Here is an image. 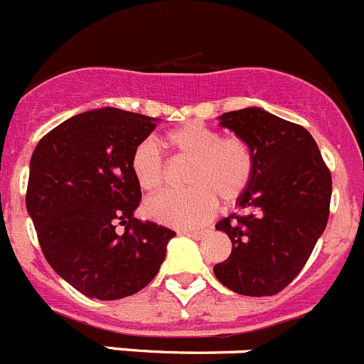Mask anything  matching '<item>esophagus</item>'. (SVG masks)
Instances as JSON below:
<instances>
[{
	"instance_id": "obj_1",
	"label": "esophagus",
	"mask_w": 364,
	"mask_h": 364,
	"mask_svg": "<svg viewBox=\"0 0 364 364\" xmlns=\"http://www.w3.org/2000/svg\"><path fill=\"white\" fill-rule=\"evenodd\" d=\"M183 232L188 236H192V238H196V240H203L204 236H206V231H192V229H190V231H183Z\"/></svg>"
}]
</instances>
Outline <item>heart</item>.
Returning a JSON list of instances; mask_svg holds the SVG:
<instances>
[{"label": "heart", "instance_id": "obj_1", "mask_svg": "<svg viewBox=\"0 0 364 364\" xmlns=\"http://www.w3.org/2000/svg\"><path fill=\"white\" fill-rule=\"evenodd\" d=\"M178 158L190 160L185 171L188 188L171 190L146 200L147 217L176 228L204 224L217 210V199L232 204L247 192L254 174V156L240 136H222L203 122H186L165 135ZM132 172L144 192L165 183V161L153 140H144L132 154Z\"/></svg>", "mask_w": 364, "mask_h": 364}]
</instances>
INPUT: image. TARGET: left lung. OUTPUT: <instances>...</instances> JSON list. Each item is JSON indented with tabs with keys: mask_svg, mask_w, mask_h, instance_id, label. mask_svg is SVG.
<instances>
[{
	"mask_svg": "<svg viewBox=\"0 0 364 364\" xmlns=\"http://www.w3.org/2000/svg\"><path fill=\"white\" fill-rule=\"evenodd\" d=\"M220 126L249 144L254 174L238 199L242 213L215 225L232 243L215 277L240 295H276L299 276L326 229L331 171L308 129L261 108L225 112Z\"/></svg>",
	"mask_w": 364,
	"mask_h": 364,
	"instance_id": "1",
	"label": "left lung"
}]
</instances>
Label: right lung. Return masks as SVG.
Returning a JSON list of instances; mask_svg holds the SVG:
<instances>
[{
	"instance_id": "right-lung-1",
	"label": "right lung",
	"mask_w": 364,
	"mask_h": 364,
	"mask_svg": "<svg viewBox=\"0 0 364 364\" xmlns=\"http://www.w3.org/2000/svg\"><path fill=\"white\" fill-rule=\"evenodd\" d=\"M156 119L97 108L46 133L30 161L26 210L53 270L83 295L115 301L146 288L176 232L133 217L142 192L132 154ZM122 225L125 231L114 229Z\"/></svg>"
}]
</instances>
